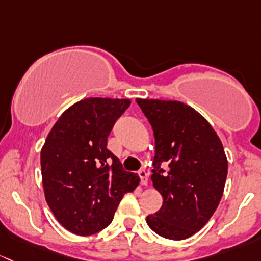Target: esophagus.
I'll list each match as a JSON object with an SVG mask.
<instances>
[{
    "label": "esophagus",
    "mask_w": 261,
    "mask_h": 261,
    "mask_svg": "<svg viewBox=\"0 0 261 261\" xmlns=\"http://www.w3.org/2000/svg\"><path fill=\"white\" fill-rule=\"evenodd\" d=\"M138 176L139 178H141V184L142 185H148V177H149V173L147 172L146 170H139L138 171Z\"/></svg>",
    "instance_id": "obj_1"
}]
</instances>
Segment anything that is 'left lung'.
I'll list each match as a JSON object with an SVG mask.
<instances>
[{
	"instance_id": "left-lung-1",
	"label": "left lung",
	"mask_w": 261,
	"mask_h": 261,
	"mask_svg": "<svg viewBox=\"0 0 261 261\" xmlns=\"http://www.w3.org/2000/svg\"><path fill=\"white\" fill-rule=\"evenodd\" d=\"M154 134L153 187L163 205L147 216L160 236L184 240L202 229L219 206L227 176V158L210 123L177 100L136 99ZM166 162L167 170L160 168Z\"/></svg>"
}]
</instances>
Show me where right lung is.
I'll return each mask as SVG.
<instances>
[{
    "label": "right lung",
    "instance_id": "add662e5",
    "mask_svg": "<svg viewBox=\"0 0 261 261\" xmlns=\"http://www.w3.org/2000/svg\"><path fill=\"white\" fill-rule=\"evenodd\" d=\"M129 99L87 98L66 109L41 149L45 198L59 222L88 236L112 222L120 200L139 184L107 148L115 120Z\"/></svg>",
    "mask_w": 261,
    "mask_h": 261
}]
</instances>
